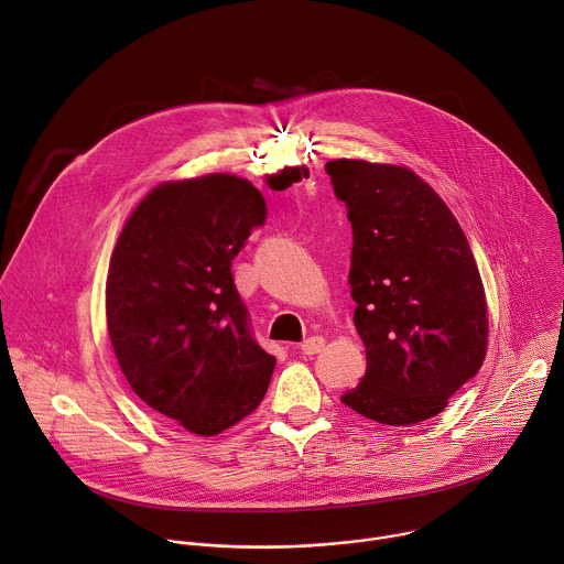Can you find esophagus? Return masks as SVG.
<instances>
[{
  "mask_svg": "<svg viewBox=\"0 0 564 564\" xmlns=\"http://www.w3.org/2000/svg\"><path fill=\"white\" fill-rule=\"evenodd\" d=\"M324 346H326V339H324V337H310V339H305V341L301 344V352H303V355H316V352L324 350Z\"/></svg>",
  "mask_w": 564,
  "mask_h": 564,
  "instance_id": "obj_1",
  "label": "esophagus"
}]
</instances>
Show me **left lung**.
<instances>
[{
    "label": "left lung",
    "mask_w": 564,
    "mask_h": 564,
    "mask_svg": "<svg viewBox=\"0 0 564 564\" xmlns=\"http://www.w3.org/2000/svg\"><path fill=\"white\" fill-rule=\"evenodd\" d=\"M352 225L350 294L366 372L341 401L390 426L440 415L487 355V299L446 203L411 170L326 165Z\"/></svg>",
    "instance_id": "left-lung-1"
}]
</instances>
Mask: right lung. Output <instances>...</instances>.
Segmentation results:
<instances>
[{
    "mask_svg": "<svg viewBox=\"0 0 564 564\" xmlns=\"http://www.w3.org/2000/svg\"><path fill=\"white\" fill-rule=\"evenodd\" d=\"M265 216L263 194L243 178L165 183L135 207L111 254L116 359L149 409L203 437L248 417L276 364L231 279V261Z\"/></svg>",
    "mask_w": 564,
    "mask_h": 564,
    "instance_id": "add662e5",
    "label": "right lung"
}]
</instances>
